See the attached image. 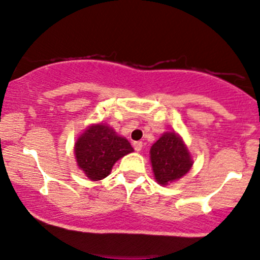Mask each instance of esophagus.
I'll use <instances>...</instances> for the list:
<instances>
[{"instance_id": "esophagus-1", "label": "esophagus", "mask_w": 260, "mask_h": 260, "mask_svg": "<svg viewBox=\"0 0 260 260\" xmlns=\"http://www.w3.org/2000/svg\"><path fill=\"white\" fill-rule=\"evenodd\" d=\"M134 149H135L136 151H140L141 149H143V143H141V141H135V143H134Z\"/></svg>"}]
</instances>
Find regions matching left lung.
<instances>
[{"instance_id":"1","label":"left lung","mask_w":260,"mask_h":260,"mask_svg":"<svg viewBox=\"0 0 260 260\" xmlns=\"http://www.w3.org/2000/svg\"><path fill=\"white\" fill-rule=\"evenodd\" d=\"M154 177L161 186L182 178L192 168L193 160L183 140L174 131L164 133L150 148Z\"/></svg>"}]
</instances>
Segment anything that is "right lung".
<instances>
[{
  "label": "right lung",
  "mask_w": 260,
  "mask_h": 260,
  "mask_svg": "<svg viewBox=\"0 0 260 260\" xmlns=\"http://www.w3.org/2000/svg\"><path fill=\"white\" fill-rule=\"evenodd\" d=\"M131 151L127 139L102 122L87 127L74 144L77 164L91 181L106 178L114 164Z\"/></svg>",
  "instance_id": "right-lung-1"
}]
</instances>
